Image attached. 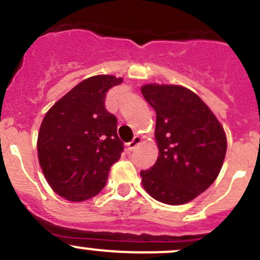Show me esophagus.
Masks as SVG:
<instances>
[{"instance_id":"esophagus-1","label":"esophagus","mask_w":260,"mask_h":260,"mask_svg":"<svg viewBox=\"0 0 260 260\" xmlns=\"http://www.w3.org/2000/svg\"><path fill=\"white\" fill-rule=\"evenodd\" d=\"M140 143H141V137H140V136H135V137H133V140L131 141L129 143H127V150L128 151L135 150L136 146L140 145Z\"/></svg>"}]
</instances>
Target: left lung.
Instances as JSON below:
<instances>
[{
  "label": "left lung",
  "mask_w": 260,
  "mask_h": 260,
  "mask_svg": "<svg viewBox=\"0 0 260 260\" xmlns=\"http://www.w3.org/2000/svg\"><path fill=\"white\" fill-rule=\"evenodd\" d=\"M141 91L156 112L158 147L155 165L141 171L143 188L166 205L190 202L218 176L228 147L225 131L189 89L148 84Z\"/></svg>",
  "instance_id": "left-lung-1"
}]
</instances>
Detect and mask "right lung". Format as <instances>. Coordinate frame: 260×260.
<instances>
[{"instance_id":"right-lung-1","label":"right lung","mask_w":260,"mask_h":260,"mask_svg":"<svg viewBox=\"0 0 260 260\" xmlns=\"http://www.w3.org/2000/svg\"><path fill=\"white\" fill-rule=\"evenodd\" d=\"M123 79L84 80L47 112L38 135V157L53 190L71 202L94 197L123 152L117 118L105 109L108 90Z\"/></svg>"}]
</instances>
